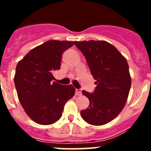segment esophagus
Segmentation results:
<instances>
[{
  "mask_svg": "<svg viewBox=\"0 0 151 151\" xmlns=\"http://www.w3.org/2000/svg\"><path fill=\"white\" fill-rule=\"evenodd\" d=\"M76 94L77 96L82 95V90H81V89H78V88L76 89Z\"/></svg>",
  "mask_w": 151,
  "mask_h": 151,
  "instance_id": "34e87169",
  "label": "esophagus"
}]
</instances>
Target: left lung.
Here are the masks:
<instances>
[{"mask_svg": "<svg viewBox=\"0 0 151 151\" xmlns=\"http://www.w3.org/2000/svg\"><path fill=\"white\" fill-rule=\"evenodd\" d=\"M75 45L85 56L97 85L93 93L82 91L90 104L81 116L91 125H104L121 113L127 101L132 82L129 64L107 41H75Z\"/></svg>", "mask_w": 151, "mask_h": 151, "instance_id": "left-lung-1", "label": "left lung"}]
</instances>
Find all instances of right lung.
Instances as JSON below:
<instances>
[{
    "instance_id": "obj_1",
    "label": "right lung",
    "mask_w": 151,
    "mask_h": 151,
    "mask_svg": "<svg viewBox=\"0 0 151 151\" xmlns=\"http://www.w3.org/2000/svg\"><path fill=\"white\" fill-rule=\"evenodd\" d=\"M73 45L71 41H47L17 64L14 83L19 101L36 123L50 125L59 120L65 104L74 96L72 85L51 82L52 73L60 69L63 53Z\"/></svg>"
}]
</instances>
